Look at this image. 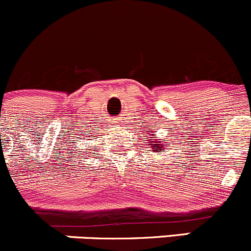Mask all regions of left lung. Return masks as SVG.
Here are the masks:
<instances>
[{"mask_svg": "<svg viewBox=\"0 0 251 251\" xmlns=\"http://www.w3.org/2000/svg\"><path fill=\"white\" fill-rule=\"evenodd\" d=\"M151 146H152L153 151H156V152H161L163 150L162 144H158V141H155L153 144H151Z\"/></svg>", "mask_w": 251, "mask_h": 251, "instance_id": "1", "label": "left lung"}]
</instances>
